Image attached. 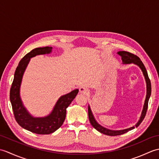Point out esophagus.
Instances as JSON below:
<instances>
[{"instance_id": "1", "label": "esophagus", "mask_w": 159, "mask_h": 159, "mask_svg": "<svg viewBox=\"0 0 159 159\" xmlns=\"http://www.w3.org/2000/svg\"><path fill=\"white\" fill-rule=\"evenodd\" d=\"M79 92L80 93H83V94H87L88 93V91H87V89L85 88V87H81L79 88Z\"/></svg>"}]
</instances>
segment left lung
I'll return each instance as SVG.
<instances>
[{
	"label": "left lung",
	"instance_id": "1",
	"mask_svg": "<svg viewBox=\"0 0 159 159\" xmlns=\"http://www.w3.org/2000/svg\"><path fill=\"white\" fill-rule=\"evenodd\" d=\"M118 55H120L121 57V59H122L123 63H133L136 65L139 66L140 68L142 70V72L143 73V75L145 76V79H146V84H147V95H146V101H145V104H144V107H143V109L142 111V113H141V116L140 117L139 121H138V123L135 125V126L131 127L130 128H128V129H125V130H111L109 129H107V128H104L102 126H101L100 124H98L96 122V121L94 119V117L92 115V111H91L90 107H88V116H89V120L91 124L92 125V126L96 129L98 131H99L100 133L107 134V135L109 136H117V135H121V134H123L124 133H127L129 130H131L134 129L135 127H138L140 125V124L142 122V121L143 120L145 116L146 115V112L148 110V101H149V98L151 95V83H150V80L148 77V72L147 70L145 67L143 62L141 61V59H139V57H138L137 55H134L133 53H130L129 52H126V51H120L117 52Z\"/></svg>",
	"mask_w": 159,
	"mask_h": 159
}]
</instances>
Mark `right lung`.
Instances as JSON below:
<instances>
[{
  "instance_id": "obj_1",
  "label": "right lung",
  "mask_w": 159,
  "mask_h": 159,
  "mask_svg": "<svg viewBox=\"0 0 159 159\" xmlns=\"http://www.w3.org/2000/svg\"><path fill=\"white\" fill-rule=\"evenodd\" d=\"M52 47L49 46L36 48L26 54L20 60L18 67H16L14 78L10 89V101L16 121L25 129L39 134H51L61 126L66 118V109L79 92V89H75L61 97L54 107L52 113L45 117H33L23 107L20 97V87L24 72L28 65L30 58L38 55L50 53L52 51Z\"/></svg>"
}]
</instances>
